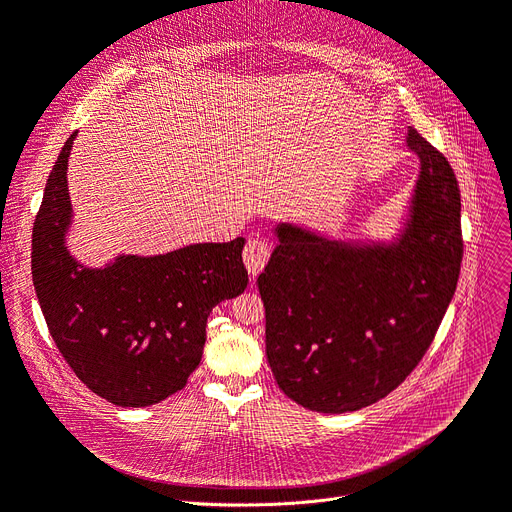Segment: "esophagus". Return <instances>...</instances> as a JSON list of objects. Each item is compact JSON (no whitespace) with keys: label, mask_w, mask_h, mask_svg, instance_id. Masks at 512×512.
Returning a JSON list of instances; mask_svg holds the SVG:
<instances>
[{"label":"esophagus","mask_w":512,"mask_h":512,"mask_svg":"<svg viewBox=\"0 0 512 512\" xmlns=\"http://www.w3.org/2000/svg\"><path fill=\"white\" fill-rule=\"evenodd\" d=\"M270 253H272V249H270L268 240L251 238L247 242V247H244V253H242V261H244V265H247V270L253 278L265 268V263H268V259H270Z\"/></svg>","instance_id":"34e87169"}]
</instances>
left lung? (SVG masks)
<instances>
[{"label": "left lung", "mask_w": 512, "mask_h": 512, "mask_svg": "<svg viewBox=\"0 0 512 512\" xmlns=\"http://www.w3.org/2000/svg\"><path fill=\"white\" fill-rule=\"evenodd\" d=\"M406 142L420 175L402 238L351 247L282 224L257 278L274 379L307 410L353 412L397 389L454 297L464 247L456 175L416 129Z\"/></svg>", "instance_id": "obj_1"}]
</instances>
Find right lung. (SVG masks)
<instances>
[{"label":"right lung","mask_w":512,"mask_h":512,"mask_svg":"<svg viewBox=\"0 0 512 512\" xmlns=\"http://www.w3.org/2000/svg\"><path fill=\"white\" fill-rule=\"evenodd\" d=\"M75 136L58 154L33 224L35 293L58 351L87 389L123 408L159 404L201 364L211 309L247 288L244 238L83 268L64 247Z\"/></svg>","instance_id":"obj_1"}]
</instances>
